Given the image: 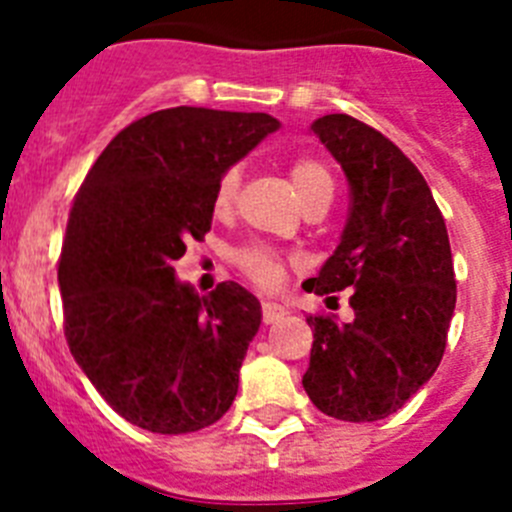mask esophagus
Returning a JSON list of instances; mask_svg holds the SVG:
<instances>
[{
	"mask_svg": "<svg viewBox=\"0 0 512 512\" xmlns=\"http://www.w3.org/2000/svg\"><path fill=\"white\" fill-rule=\"evenodd\" d=\"M261 318H264L266 325L277 323V320L284 318V307L277 305V302H261Z\"/></svg>",
	"mask_w": 512,
	"mask_h": 512,
	"instance_id": "34e87169",
	"label": "esophagus"
}]
</instances>
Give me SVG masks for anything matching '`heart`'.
I'll return each mask as SVG.
<instances>
[{
  "mask_svg": "<svg viewBox=\"0 0 512 512\" xmlns=\"http://www.w3.org/2000/svg\"><path fill=\"white\" fill-rule=\"evenodd\" d=\"M289 179L295 184L302 205H310L315 200L330 202V197H333V176H330V169L320 158H295L289 164ZM238 187H241V166H228L220 174V179H217L215 194H212V205H215L217 212H228L233 207L235 197H238ZM233 259L235 266L253 284H259L264 289L279 287L284 282V277H287L289 266L295 264L287 253L277 251L274 246H266V243H246V246L235 248Z\"/></svg>",
  "mask_w": 512,
  "mask_h": 512,
  "instance_id": "b5f03b06",
  "label": "heart"
}]
</instances>
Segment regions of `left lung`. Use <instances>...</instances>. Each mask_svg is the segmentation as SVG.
Listing matches in <instances>:
<instances>
[{
  "mask_svg": "<svg viewBox=\"0 0 512 512\" xmlns=\"http://www.w3.org/2000/svg\"><path fill=\"white\" fill-rule=\"evenodd\" d=\"M312 133L351 187L341 243L305 292L354 289L351 323L307 315L310 366L302 387L320 413L348 423L387 418L438 369L456 305L449 233L418 166L351 115H325Z\"/></svg>",
  "mask_w": 512,
  "mask_h": 512,
  "instance_id": "8db88e82",
  "label": "left lung"
}]
</instances>
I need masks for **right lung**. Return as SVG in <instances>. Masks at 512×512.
Masks as SVG:
<instances>
[{
    "label": "right lung",
    "instance_id": "right-lung-1",
    "mask_svg": "<svg viewBox=\"0 0 512 512\" xmlns=\"http://www.w3.org/2000/svg\"><path fill=\"white\" fill-rule=\"evenodd\" d=\"M277 128L264 112H151L110 140L76 192L58 256L63 333L99 395L138 428L200 431L238 395L259 300L235 282L194 295L174 261L205 241L220 174Z\"/></svg>",
    "mask_w": 512,
    "mask_h": 512
}]
</instances>
